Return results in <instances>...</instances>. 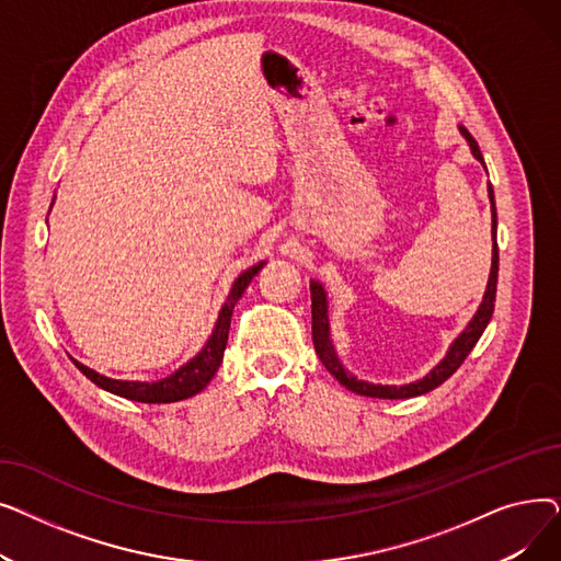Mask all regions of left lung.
Wrapping results in <instances>:
<instances>
[{
	"mask_svg": "<svg viewBox=\"0 0 561 561\" xmlns=\"http://www.w3.org/2000/svg\"><path fill=\"white\" fill-rule=\"evenodd\" d=\"M461 136L468 140L470 152L473 157L484 165V157L480 152V147L476 142V138L470 136L463 127H459ZM486 170V165H484ZM489 191V202H491V241H493V250H491V273H489V284L484 290V298L480 309L476 311L473 320L468 322L466 330L453 341V345L448 347V355L440 359L423 379L411 381V385H402V387H389V385H370V381L357 379L355 375H350L339 355L334 350L332 343V334H330V316H328V293L322 288L320 282L311 279V336H313V347H316V355L322 362L341 385L357 393V396H368V398H385V400H402V398H414V396H423L436 387L444 385V381L463 364V359L470 355V350L476 347V343L480 341L482 332L486 330L489 320L493 316V307H495V286H497V241H495V233H497V216H495V197H493V186H486Z\"/></svg>",
	"mask_w": 561,
	"mask_h": 561,
	"instance_id": "left-lung-1",
	"label": "left lung"
}]
</instances>
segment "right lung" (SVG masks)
<instances>
[{
	"label": "right lung",
	"mask_w": 561,
	"mask_h": 561,
	"mask_svg": "<svg viewBox=\"0 0 561 561\" xmlns=\"http://www.w3.org/2000/svg\"><path fill=\"white\" fill-rule=\"evenodd\" d=\"M263 265H265V261H259L256 265H252V268H248L245 273L236 277V282L231 284L229 296H227V300H225V305L218 313L216 328H214L209 341L204 343V347L197 352V355L191 362H186L182 368H176L172 375H168L163 379H157V381H127V379H111L106 375H100L93 368L79 364L77 359H72V364L100 389L121 396V398H127V400H134V402L163 404V402H180V400L193 398L195 393H199L206 385H209L211 377L218 373V368L222 364L225 347H227L231 311H233L236 302L241 300V296L245 293V288L250 286V282L259 275Z\"/></svg>",
	"instance_id": "right-lung-1"
}]
</instances>
